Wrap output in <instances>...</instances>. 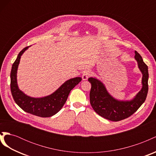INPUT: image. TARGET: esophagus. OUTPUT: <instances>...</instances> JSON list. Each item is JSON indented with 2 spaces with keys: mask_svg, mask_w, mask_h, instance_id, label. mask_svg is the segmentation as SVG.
<instances>
[{
  "mask_svg": "<svg viewBox=\"0 0 156 156\" xmlns=\"http://www.w3.org/2000/svg\"><path fill=\"white\" fill-rule=\"evenodd\" d=\"M89 76H90V72L88 70H86L83 73L82 79L83 81H86V80H87V79L89 77Z\"/></svg>",
  "mask_w": 156,
  "mask_h": 156,
  "instance_id": "esophagus-1",
  "label": "esophagus"
}]
</instances>
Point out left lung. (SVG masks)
<instances>
[{
  "mask_svg": "<svg viewBox=\"0 0 156 156\" xmlns=\"http://www.w3.org/2000/svg\"><path fill=\"white\" fill-rule=\"evenodd\" d=\"M135 58L138 67L143 74L142 88L129 101L116 100L108 93L104 84L96 78L90 77L88 81L91 83L90 92V101L93 109L98 114L111 121H120L127 119L133 114L142 105L147 96L148 90V66L143 62L139 53L135 51Z\"/></svg>",
  "mask_w": 156,
  "mask_h": 156,
  "instance_id": "obj_1",
  "label": "left lung"
}]
</instances>
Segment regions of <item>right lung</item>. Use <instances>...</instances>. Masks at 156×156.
<instances>
[{"label": "right lung", "mask_w": 156, "mask_h": 156, "mask_svg": "<svg viewBox=\"0 0 156 156\" xmlns=\"http://www.w3.org/2000/svg\"><path fill=\"white\" fill-rule=\"evenodd\" d=\"M29 48L26 47L20 53L12 65L10 73V88L14 101L22 109L33 115L50 117L56 114L64 106L72 90L81 81V77L70 79L63 83L51 95L43 98H32L23 93L17 85V72L21 56Z\"/></svg>", "instance_id": "1"}]
</instances>
